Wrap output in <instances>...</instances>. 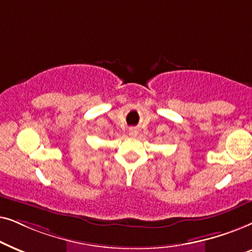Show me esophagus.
Instances as JSON below:
<instances>
[{"instance_id": "1", "label": "esophagus", "mask_w": 252, "mask_h": 252, "mask_svg": "<svg viewBox=\"0 0 252 252\" xmlns=\"http://www.w3.org/2000/svg\"><path fill=\"white\" fill-rule=\"evenodd\" d=\"M137 133H138V131H137V129H130L129 130V135L131 136V137L137 136Z\"/></svg>"}]
</instances>
